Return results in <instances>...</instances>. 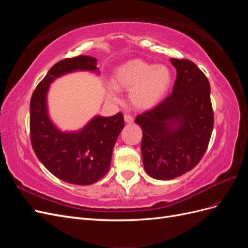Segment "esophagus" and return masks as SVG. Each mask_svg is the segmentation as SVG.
Masks as SVG:
<instances>
[{
    "label": "esophagus",
    "mask_w": 248,
    "mask_h": 248,
    "mask_svg": "<svg viewBox=\"0 0 248 248\" xmlns=\"http://www.w3.org/2000/svg\"><path fill=\"white\" fill-rule=\"evenodd\" d=\"M124 120H125V122L128 123V124H131V123L134 122V118L129 114L124 115Z\"/></svg>",
    "instance_id": "obj_1"
}]
</instances>
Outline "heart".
<instances>
[{
	"label": "heart",
	"instance_id": "1",
	"mask_svg": "<svg viewBox=\"0 0 248 248\" xmlns=\"http://www.w3.org/2000/svg\"><path fill=\"white\" fill-rule=\"evenodd\" d=\"M171 80L172 74L168 66L131 60L117 67L111 84L118 91H130L129 99L134 108L149 109L163 99ZM108 98L111 101L118 99L113 88H108Z\"/></svg>",
	"mask_w": 248,
	"mask_h": 248
}]
</instances>
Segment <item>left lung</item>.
Instances as JSON below:
<instances>
[{
	"label": "left lung",
	"instance_id": "obj_1",
	"mask_svg": "<svg viewBox=\"0 0 248 248\" xmlns=\"http://www.w3.org/2000/svg\"><path fill=\"white\" fill-rule=\"evenodd\" d=\"M177 69L172 92L136 123L142 130V162L149 176L171 180L191 170L204 156L214 115L207 77L187 59H170Z\"/></svg>",
	"mask_w": 248,
	"mask_h": 248
}]
</instances>
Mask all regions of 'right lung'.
Returning a JSON list of instances; mask_svg holds the SVG:
<instances>
[{
	"mask_svg": "<svg viewBox=\"0 0 248 248\" xmlns=\"http://www.w3.org/2000/svg\"><path fill=\"white\" fill-rule=\"evenodd\" d=\"M90 56L67 58L56 63L36 87L30 102V137L36 156L52 175L77 185H90L106 176L112 149L124 127V117L96 116L77 132H62L47 115L46 94L54 79L78 70L96 71Z\"/></svg>",
	"mask_w": 248,
	"mask_h": 248,
	"instance_id": "add662e5",
	"label": "right lung"
}]
</instances>
